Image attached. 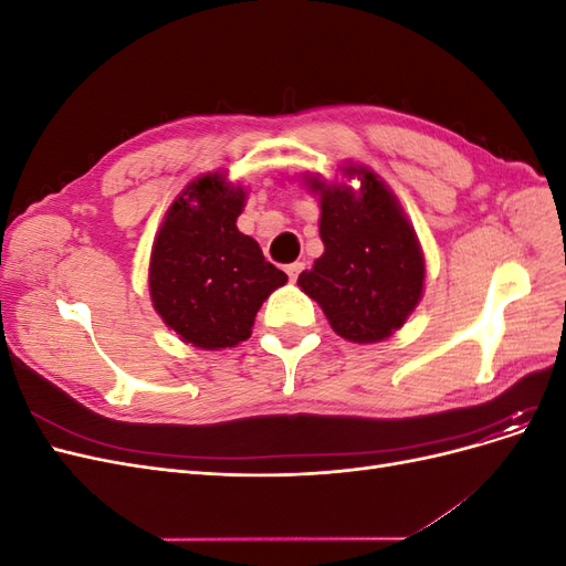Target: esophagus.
<instances>
[{"instance_id":"1","label":"esophagus","mask_w":566,"mask_h":566,"mask_svg":"<svg viewBox=\"0 0 566 566\" xmlns=\"http://www.w3.org/2000/svg\"><path fill=\"white\" fill-rule=\"evenodd\" d=\"M302 269H304V264H302V262H293V264H287V266H285L287 279L295 283V281H297V276H300V273H302Z\"/></svg>"}]
</instances>
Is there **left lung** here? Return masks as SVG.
I'll use <instances>...</instances> for the list:
<instances>
[{
  "label": "left lung",
  "mask_w": 566,
  "mask_h": 566,
  "mask_svg": "<svg viewBox=\"0 0 566 566\" xmlns=\"http://www.w3.org/2000/svg\"><path fill=\"white\" fill-rule=\"evenodd\" d=\"M361 196L331 188L318 179L321 241L325 252L297 285L321 304L333 331L352 342H378L399 331L422 295L424 262L413 227L387 191L364 167Z\"/></svg>",
  "instance_id": "8db88e82"
}]
</instances>
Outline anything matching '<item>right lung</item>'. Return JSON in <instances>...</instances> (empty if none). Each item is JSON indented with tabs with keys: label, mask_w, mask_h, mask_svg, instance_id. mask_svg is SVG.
Here are the masks:
<instances>
[{
	"label": "right lung",
	"mask_w": 566,
	"mask_h": 566,
	"mask_svg": "<svg viewBox=\"0 0 566 566\" xmlns=\"http://www.w3.org/2000/svg\"><path fill=\"white\" fill-rule=\"evenodd\" d=\"M245 193L219 175L186 188L169 208L150 254V300L184 342L200 349L235 347L287 276L235 229Z\"/></svg>",
	"instance_id": "obj_1"
}]
</instances>
